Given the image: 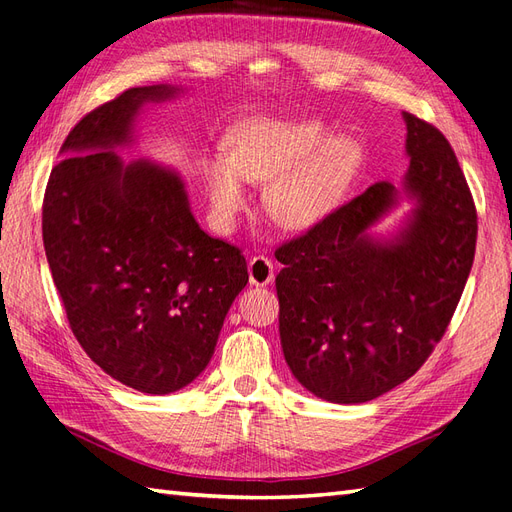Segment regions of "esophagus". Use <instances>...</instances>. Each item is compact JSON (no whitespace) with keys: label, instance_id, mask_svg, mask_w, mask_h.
I'll return each instance as SVG.
<instances>
[{"label":"esophagus","instance_id":"esophagus-1","mask_svg":"<svg viewBox=\"0 0 512 512\" xmlns=\"http://www.w3.org/2000/svg\"><path fill=\"white\" fill-rule=\"evenodd\" d=\"M248 279H251L253 285H268L274 279V264L264 257V255H255L251 261H248Z\"/></svg>","mask_w":512,"mask_h":512}]
</instances>
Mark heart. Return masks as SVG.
Returning a JSON list of instances; mask_svg holds the SVG:
<instances>
[{"instance_id": "heart-1", "label": "heart", "mask_w": 512, "mask_h": 512, "mask_svg": "<svg viewBox=\"0 0 512 512\" xmlns=\"http://www.w3.org/2000/svg\"><path fill=\"white\" fill-rule=\"evenodd\" d=\"M331 138L320 121L251 119L229 129V151L205 157L214 218L222 229L238 225L251 201L248 181L267 183L266 209L285 229H309L342 199L361 160L350 138Z\"/></svg>"}]
</instances>
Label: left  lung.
I'll return each mask as SVG.
<instances>
[{"mask_svg": "<svg viewBox=\"0 0 512 512\" xmlns=\"http://www.w3.org/2000/svg\"><path fill=\"white\" fill-rule=\"evenodd\" d=\"M402 116L404 188L417 207L398 238L368 235L398 203V190L378 181L274 251L285 361L300 385L337 404L374 400L422 368L474 264L478 214L450 142Z\"/></svg>", "mask_w": 512, "mask_h": 512, "instance_id": "8db88e82", "label": "left lung"}]
</instances>
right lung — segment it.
I'll list each match as a JSON object with an SVG mask.
<instances>
[{
	"mask_svg": "<svg viewBox=\"0 0 512 512\" xmlns=\"http://www.w3.org/2000/svg\"><path fill=\"white\" fill-rule=\"evenodd\" d=\"M175 93L129 88L90 110L43 199L45 255L75 339L103 372L157 396L207 368L248 281L240 248L199 227L175 173L112 151L142 103Z\"/></svg>",
	"mask_w": 512,
	"mask_h": 512,
	"instance_id": "obj_1",
	"label": "right lung"
}]
</instances>
